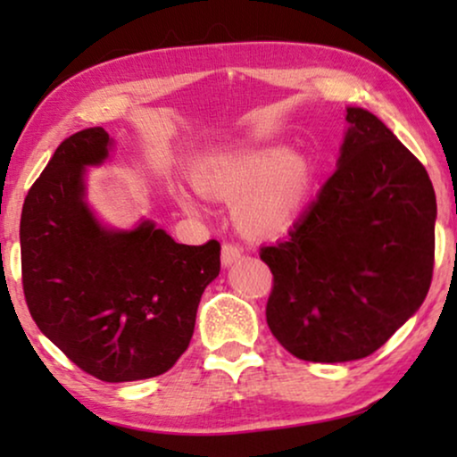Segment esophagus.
<instances>
[{"label":"esophagus","instance_id":"obj_1","mask_svg":"<svg viewBox=\"0 0 457 457\" xmlns=\"http://www.w3.org/2000/svg\"><path fill=\"white\" fill-rule=\"evenodd\" d=\"M243 255V249L241 245H237V243H224L222 245V264L224 266H230L233 262H237Z\"/></svg>","mask_w":457,"mask_h":457}]
</instances>
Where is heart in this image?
Returning a JSON list of instances; mask_svg holds the SVG:
<instances>
[{
	"label": "heart",
	"instance_id": "heart-1",
	"mask_svg": "<svg viewBox=\"0 0 457 457\" xmlns=\"http://www.w3.org/2000/svg\"><path fill=\"white\" fill-rule=\"evenodd\" d=\"M195 185L205 195L239 199L235 208L237 222L258 235L285 230L295 222L308 202L312 168L302 155L280 147L262 152L212 158L197 166ZM185 208L195 204L180 195Z\"/></svg>",
	"mask_w": 457,
	"mask_h": 457
}]
</instances>
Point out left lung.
I'll return each mask as SVG.
<instances>
[{"label":"left lung","instance_id":"1","mask_svg":"<svg viewBox=\"0 0 457 457\" xmlns=\"http://www.w3.org/2000/svg\"><path fill=\"white\" fill-rule=\"evenodd\" d=\"M347 122L337 170L289 235L260 249L272 272L268 327L305 361L374 353L433 280L436 199L427 168L370 112L347 108Z\"/></svg>","mask_w":457,"mask_h":457}]
</instances>
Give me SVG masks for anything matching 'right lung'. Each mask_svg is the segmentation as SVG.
<instances>
[{
	"mask_svg": "<svg viewBox=\"0 0 457 457\" xmlns=\"http://www.w3.org/2000/svg\"><path fill=\"white\" fill-rule=\"evenodd\" d=\"M102 127L55 149L24 197L22 291L41 333L105 383L160 377L189 347L202 293L220 272V243H177L152 222L99 227L83 202L85 166L108 158Z\"/></svg>",
	"mask_w": 457,
	"mask_h": 457,
	"instance_id": "1",
	"label": "right lung"
}]
</instances>
